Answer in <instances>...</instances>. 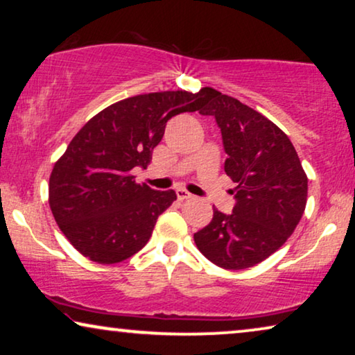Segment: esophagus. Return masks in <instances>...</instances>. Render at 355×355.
Returning <instances> with one entry per match:
<instances>
[{
    "mask_svg": "<svg viewBox=\"0 0 355 355\" xmlns=\"http://www.w3.org/2000/svg\"><path fill=\"white\" fill-rule=\"evenodd\" d=\"M176 196L179 200H187V198H192V193H189L186 189H176Z\"/></svg>",
    "mask_w": 355,
    "mask_h": 355,
    "instance_id": "34e87169",
    "label": "esophagus"
}]
</instances>
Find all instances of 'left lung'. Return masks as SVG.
<instances>
[{
	"label": "left lung",
	"instance_id": "left-lung-1",
	"mask_svg": "<svg viewBox=\"0 0 355 355\" xmlns=\"http://www.w3.org/2000/svg\"><path fill=\"white\" fill-rule=\"evenodd\" d=\"M202 92L198 113L213 116L221 130L236 205L231 215L215 208L210 225L196 232L193 241L221 268H250L278 250L299 225L307 203V176L278 125L211 87Z\"/></svg>",
	"mask_w": 355,
	"mask_h": 355
}]
</instances>
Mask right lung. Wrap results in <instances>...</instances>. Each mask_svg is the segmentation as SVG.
Masks as SVG:
<instances>
[{
	"mask_svg": "<svg viewBox=\"0 0 355 355\" xmlns=\"http://www.w3.org/2000/svg\"><path fill=\"white\" fill-rule=\"evenodd\" d=\"M202 101V90L130 96L76 134L55 163L48 192L58 226L82 255L118 263L147 244L176 192L137 184L132 169L147 168L173 116L198 111Z\"/></svg>",
	"mask_w": 355,
	"mask_h": 355,
	"instance_id": "1",
	"label": "right lung"
}]
</instances>
